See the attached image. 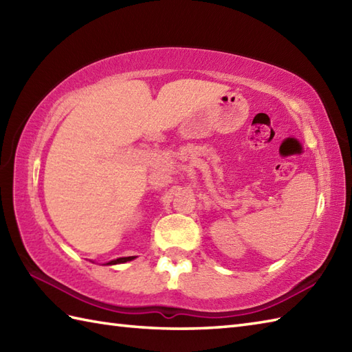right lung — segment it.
I'll use <instances>...</instances> for the list:
<instances>
[{
	"label": "right lung",
	"instance_id": "add662e5",
	"mask_svg": "<svg viewBox=\"0 0 352 352\" xmlns=\"http://www.w3.org/2000/svg\"><path fill=\"white\" fill-rule=\"evenodd\" d=\"M134 257H121V258H116V260H111V261H109L107 265H118V263H125V261H130V260H133Z\"/></svg>",
	"mask_w": 352,
	"mask_h": 352
}]
</instances>
